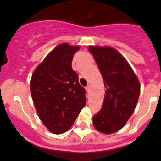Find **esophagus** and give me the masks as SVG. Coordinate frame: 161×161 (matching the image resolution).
<instances>
[{
    "mask_svg": "<svg viewBox=\"0 0 161 161\" xmlns=\"http://www.w3.org/2000/svg\"><path fill=\"white\" fill-rule=\"evenodd\" d=\"M85 89H86V91H87L88 93H89V91H90V86H89V85H87V86H86V88H85Z\"/></svg>",
    "mask_w": 161,
    "mask_h": 161,
    "instance_id": "1",
    "label": "esophagus"
}]
</instances>
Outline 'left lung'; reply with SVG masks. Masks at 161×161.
Listing matches in <instances>:
<instances>
[{
  "label": "left lung",
  "instance_id": "8db88e82",
  "mask_svg": "<svg viewBox=\"0 0 161 161\" xmlns=\"http://www.w3.org/2000/svg\"><path fill=\"white\" fill-rule=\"evenodd\" d=\"M89 51L106 89L102 109L93 115V126L102 133H114L125 126L136 109L140 93L139 81L127 61L115 49L89 46Z\"/></svg>",
  "mask_w": 161,
  "mask_h": 161
}]
</instances>
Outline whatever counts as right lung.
<instances>
[{
  "label": "right lung",
  "instance_id": "1",
  "mask_svg": "<svg viewBox=\"0 0 161 161\" xmlns=\"http://www.w3.org/2000/svg\"><path fill=\"white\" fill-rule=\"evenodd\" d=\"M79 46L59 44L37 67L31 80V92L38 117L54 134L70 128L86 104V91L72 68Z\"/></svg>",
  "mask_w": 161,
  "mask_h": 161
}]
</instances>
